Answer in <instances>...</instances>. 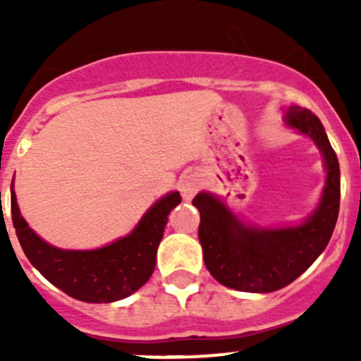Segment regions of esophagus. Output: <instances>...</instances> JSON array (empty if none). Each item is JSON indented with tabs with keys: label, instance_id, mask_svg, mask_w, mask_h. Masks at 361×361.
I'll return each instance as SVG.
<instances>
[{
	"label": "esophagus",
	"instance_id": "34e87169",
	"mask_svg": "<svg viewBox=\"0 0 361 361\" xmlns=\"http://www.w3.org/2000/svg\"><path fill=\"white\" fill-rule=\"evenodd\" d=\"M199 180H197L195 177H186L183 180V183H180V191H183V197L184 199H188L190 200L191 197L195 195L197 191H199Z\"/></svg>",
	"mask_w": 361,
	"mask_h": 361
}]
</instances>
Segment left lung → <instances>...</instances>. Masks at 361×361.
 <instances>
[{
  "label": "left lung",
  "mask_w": 361,
  "mask_h": 361,
  "mask_svg": "<svg viewBox=\"0 0 361 361\" xmlns=\"http://www.w3.org/2000/svg\"><path fill=\"white\" fill-rule=\"evenodd\" d=\"M293 128L317 142L327 168L318 209L296 228L264 229L242 224L224 204L199 193V240L204 264L216 282L245 293H271L298 279L329 244L340 212V166L327 133L311 110L291 106L286 117Z\"/></svg>",
  "instance_id": "8db88e82"
}]
</instances>
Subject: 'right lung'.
Masks as SVG:
<instances>
[{
    "mask_svg": "<svg viewBox=\"0 0 361 361\" xmlns=\"http://www.w3.org/2000/svg\"><path fill=\"white\" fill-rule=\"evenodd\" d=\"M178 191L162 197L146 212L128 237L94 251H66L41 240L28 228L11 186L12 224L30 264L56 288L81 302L108 304L142 288L155 269L157 247L168 215L180 204Z\"/></svg>",
    "mask_w": 361,
    "mask_h": 361,
    "instance_id": "right-lung-1",
    "label": "right lung"
}]
</instances>
